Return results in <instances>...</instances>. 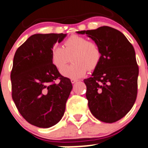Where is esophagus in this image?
<instances>
[{
	"instance_id": "1",
	"label": "esophagus",
	"mask_w": 148,
	"mask_h": 148,
	"mask_svg": "<svg viewBox=\"0 0 148 148\" xmlns=\"http://www.w3.org/2000/svg\"><path fill=\"white\" fill-rule=\"evenodd\" d=\"M77 81H78V80H76V79H71V83L72 84L76 83Z\"/></svg>"
}]
</instances>
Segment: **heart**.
I'll use <instances>...</instances> for the list:
<instances>
[{
	"label": "heart",
	"instance_id": "b5f03b06",
	"mask_svg": "<svg viewBox=\"0 0 148 148\" xmlns=\"http://www.w3.org/2000/svg\"><path fill=\"white\" fill-rule=\"evenodd\" d=\"M72 56L71 65L64 69L62 74L66 78L78 79L83 77L87 70H93L101 58L98 45L87 38L74 35L64 42L63 47L54 45L51 51V61L54 67L62 70Z\"/></svg>",
	"mask_w": 148,
	"mask_h": 148
}]
</instances>
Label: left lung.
Returning <instances> with one entry per match:
<instances>
[{
	"label": "left lung",
	"instance_id": "obj_1",
	"mask_svg": "<svg viewBox=\"0 0 148 148\" xmlns=\"http://www.w3.org/2000/svg\"><path fill=\"white\" fill-rule=\"evenodd\" d=\"M77 33L86 34L101 52L92 77L84 80L89 110L104 123L118 121L131 110L137 96L139 67L134 47L123 33L108 26Z\"/></svg>",
	"mask_w": 148,
	"mask_h": 148
}]
</instances>
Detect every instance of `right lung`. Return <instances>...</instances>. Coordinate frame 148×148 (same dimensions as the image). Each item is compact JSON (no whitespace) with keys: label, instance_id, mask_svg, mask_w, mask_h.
I'll return each mask as SVG.
<instances>
[{"label":"right lung","instance_id":"1","mask_svg":"<svg viewBox=\"0 0 148 148\" xmlns=\"http://www.w3.org/2000/svg\"><path fill=\"white\" fill-rule=\"evenodd\" d=\"M66 34H36L17 48L11 72L12 96L20 114L30 124L50 128L59 123L73 86L51 61V51ZM60 79L56 84L55 81Z\"/></svg>","mask_w":148,"mask_h":148}]
</instances>
